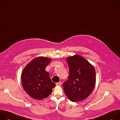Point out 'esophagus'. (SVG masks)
I'll list each match as a JSON object with an SVG mask.
<instances>
[{"label": "esophagus", "instance_id": "1", "mask_svg": "<svg viewBox=\"0 0 120 120\" xmlns=\"http://www.w3.org/2000/svg\"><path fill=\"white\" fill-rule=\"evenodd\" d=\"M61 84H62V83H61V82H59L56 83V85H59V86H60L61 85Z\"/></svg>", "mask_w": 120, "mask_h": 120}]
</instances>
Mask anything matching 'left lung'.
<instances>
[{
	"label": "left lung",
	"mask_w": 120,
	"mask_h": 120,
	"mask_svg": "<svg viewBox=\"0 0 120 120\" xmlns=\"http://www.w3.org/2000/svg\"><path fill=\"white\" fill-rule=\"evenodd\" d=\"M69 67L68 79L63 83L65 94L72 101L86 99L96 82L94 68L83 57L76 55L66 59Z\"/></svg>",
	"instance_id": "8db88e82"
}]
</instances>
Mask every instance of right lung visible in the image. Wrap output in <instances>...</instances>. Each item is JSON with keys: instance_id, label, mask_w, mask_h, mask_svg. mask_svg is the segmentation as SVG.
<instances>
[{"instance_id": "obj_1", "label": "right lung", "mask_w": 120, "mask_h": 120, "mask_svg": "<svg viewBox=\"0 0 120 120\" xmlns=\"http://www.w3.org/2000/svg\"><path fill=\"white\" fill-rule=\"evenodd\" d=\"M49 58L39 57L31 60L24 69L21 75L22 84L24 90L31 97L42 100L48 97L55 87L45 71L50 63Z\"/></svg>"}]
</instances>
